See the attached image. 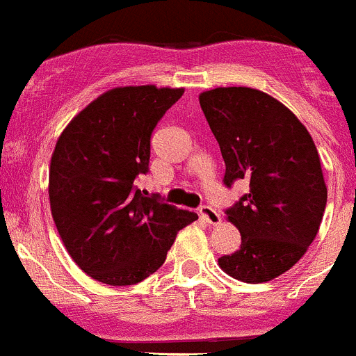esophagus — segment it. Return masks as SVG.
Segmentation results:
<instances>
[{
	"mask_svg": "<svg viewBox=\"0 0 356 356\" xmlns=\"http://www.w3.org/2000/svg\"><path fill=\"white\" fill-rule=\"evenodd\" d=\"M199 214L202 220H206L207 223H211V225H218L221 221L220 213H218V211H214L213 207H209V206H200Z\"/></svg>",
	"mask_w": 356,
	"mask_h": 356,
	"instance_id": "1",
	"label": "esophagus"
}]
</instances>
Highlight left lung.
Wrapping results in <instances>:
<instances>
[{"label": "left lung", "instance_id": "obj_1", "mask_svg": "<svg viewBox=\"0 0 356 356\" xmlns=\"http://www.w3.org/2000/svg\"><path fill=\"white\" fill-rule=\"evenodd\" d=\"M199 102L223 156L225 186L249 185L225 211L241 249L218 263L242 282H268L296 265L322 223L327 186L316 147L296 115L259 90L216 88Z\"/></svg>", "mask_w": 356, "mask_h": 356}]
</instances>
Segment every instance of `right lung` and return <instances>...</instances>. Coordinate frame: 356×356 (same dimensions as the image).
<instances>
[{
  "label": "right lung",
  "instance_id": "1",
  "mask_svg": "<svg viewBox=\"0 0 356 356\" xmlns=\"http://www.w3.org/2000/svg\"><path fill=\"white\" fill-rule=\"evenodd\" d=\"M183 88L124 86L91 102L60 135L50 164V206L70 258L108 286H133L166 261L197 220L136 188L149 173L150 138Z\"/></svg>",
  "mask_w": 356,
  "mask_h": 356
}]
</instances>
